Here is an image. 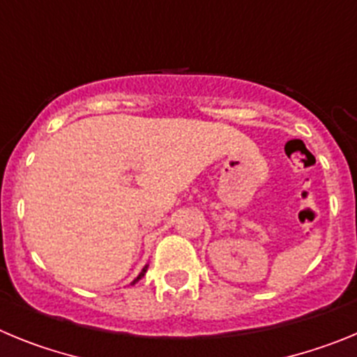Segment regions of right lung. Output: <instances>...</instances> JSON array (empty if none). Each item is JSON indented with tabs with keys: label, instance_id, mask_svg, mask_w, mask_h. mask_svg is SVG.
I'll list each match as a JSON object with an SVG mask.
<instances>
[{
	"label": "right lung",
	"instance_id": "add662e5",
	"mask_svg": "<svg viewBox=\"0 0 357 357\" xmlns=\"http://www.w3.org/2000/svg\"><path fill=\"white\" fill-rule=\"evenodd\" d=\"M146 270H148V264H144V268H143V270H141V273H139V275L135 277V279L132 280L130 284H135V282H137V280H141V279H143V277H144V273H146Z\"/></svg>",
	"mask_w": 357,
	"mask_h": 357
}]
</instances>
